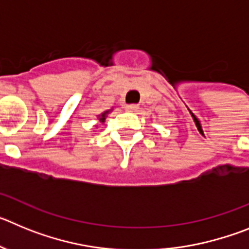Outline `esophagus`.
Masks as SVG:
<instances>
[{
	"label": "esophagus",
	"instance_id": "esophagus-1",
	"mask_svg": "<svg viewBox=\"0 0 249 249\" xmlns=\"http://www.w3.org/2000/svg\"><path fill=\"white\" fill-rule=\"evenodd\" d=\"M124 108H126L127 111L133 112V111H136V109L138 108V106L137 105H126V107H124Z\"/></svg>",
	"mask_w": 249,
	"mask_h": 249
}]
</instances>
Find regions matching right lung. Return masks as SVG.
<instances>
[{
	"instance_id": "obj_1",
	"label": "right lung",
	"mask_w": 249,
	"mask_h": 249,
	"mask_svg": "<svg viewBox=\"0 0 249 249\" xmlns=\"http://www.w3.org/2000/svg\"><path fill=\"white\" fill-rule=\"evenodd\" d=\"M107 113H108V111H106L105 113H102V114H101V118H100V121H101V122H105V120H106V114H107Z\"/></svg>"
}]
</instances>
